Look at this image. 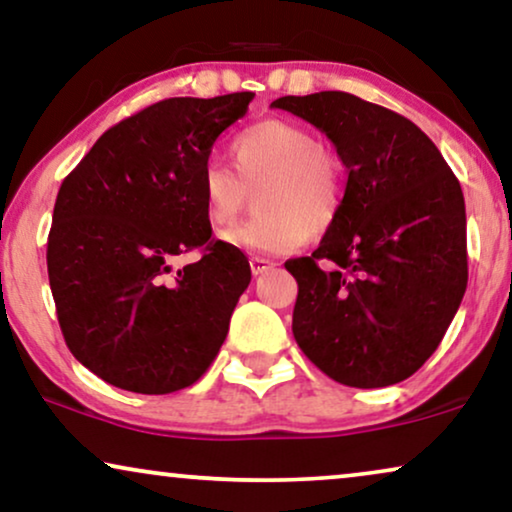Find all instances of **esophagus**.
I'll use <instances>...</instances> for the list:
<instances>
[{
    "label": "esophagus",
    "mask_w": 512,
    "mask_h": 512,
    "mask_svg": "<svg viewBox=\"0 0 512 512\" xmlns=\"http://www.w3.org/2000/svg\"><path fill=\"white\" fill-rule=\"evenodd\" d=\"M249 263H251V272H254L256 277L263 275V272H268L270 268H275V263H272L270 258H263V256H251Z\"/></svg>",
    "instance_id": "1"
}]
</instances>
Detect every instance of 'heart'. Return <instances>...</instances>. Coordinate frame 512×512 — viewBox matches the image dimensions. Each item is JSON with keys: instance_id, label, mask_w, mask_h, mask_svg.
I'll use <instances>...</instances> for the list:
<instances>
[{"instance_id": "1", "label": "heart", "mask_w": 512, "mask_h": 512, "mask_svg": "<svg viewBox=\"0 0 512 512\" xmlns=\"http://www.w3.org/2000/svg\"><path fill=\"white\" fill-rule=\"evenodd\" d=\"M230 156L235 172L216 160L200 170V200L214 228L230 226L240 214L247 188L263 184L256 195L261 214L221 235L230 247L286 254L338 219L345 172L338 156L319 144L305 125L265 118L230 142Z\"/></svg>"}]
</instances>
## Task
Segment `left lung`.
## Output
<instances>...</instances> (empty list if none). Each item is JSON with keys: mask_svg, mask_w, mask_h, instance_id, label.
<instances>
[{"mask_svg": "<svg viewBox=\"0 0 512 512\" xmlns=\"http://www.w3.org/2000/svg\"><path fill=\"white\" fill-rule=\"evenodd\" d=\"M331 139L347 167L338 219L312 256L291 258L293 338L331 380H408L436 352L468 282L464 193L408 118L324 90L270 104Z\"/></svg>", "mask_w": 512, "mask_h": 512, "instance_id": "obj_1", "label": "left lung"}]
</instances>
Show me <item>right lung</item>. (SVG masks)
I'll return each instance as SVG.
<instances>
[{"label":"right lung","mask_w":512,"mask_h":512,"mask_svg":"<svg viewBox=\"0 0 512 512\" xmlns=\"http://www.w3.org/2000/svg\"><path fill=\"white\" fill-rule=\"evenodd\" d=\"M254 93L170 97L97 139L62 181L48 282L69 352L104 382L172 394L198 382L251 282L247 256L212 240L200 170ZM198 248L200 262L171 261Z\"/></svg>","instance_id":"right-lung-1"}]
</instances>
